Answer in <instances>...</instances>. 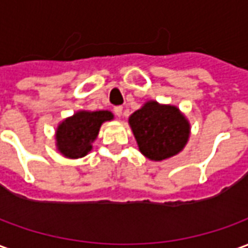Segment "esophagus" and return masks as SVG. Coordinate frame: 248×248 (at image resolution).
I'll return each instance as SVG.
<instances>
[{
	"mask_svg": "<svg viewBox=\"0 0 248 248\" xmlns=\"http://www.w3.org/2000/svg\"><path fill=\"white\" fill-rule=\"evenodd\" d=\"M114 113H115V115L117 117H122V113H124V108L122 106H117V108H114Z\"/></svg>",
	"mask_w": 248,
	"mask_h": 248,
	"instance_id": "obj_1",
	"label": "esophagus"
}]
</instances>
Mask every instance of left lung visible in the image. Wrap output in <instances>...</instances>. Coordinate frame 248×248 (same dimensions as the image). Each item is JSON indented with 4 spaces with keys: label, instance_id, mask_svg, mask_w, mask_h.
Instances as JSON below:
<instances>
[{
    "label": "left lung",
    "instance_id": "left-lung-1",
    "mask_svg": "<svg viewBox=\"0 0 248 248\" xmlns=\"http://www.w3.org/2000/svg\"><path fill=\"white\" fill-rule=\"evenodd\" d=\"M129 124L140 153L155 162L179 154L191 133L188 119L177 106L154 99L131 114Z\"/></svg>",
    "mask_w": 248,
    "mask_h": 248
}]
</instances>
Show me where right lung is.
<instances>
[{
	"label": "right lung",
	"mask_w": 248,
	"mask_h": 248,
	"mask_svg": "<svg viewBox=\"0 0 248 248\" xmlns=\"http://www.w3.org/2000/svg\"><path fill=\"white\" fill-rule=\"evenodd\" d=\"M114 114L108 110H78L58 124L56 130V147L69 159L86 156L93 150L101 126L113 121Z\"/></svg>",
	"instance_id": "right-lung-1"
}]
</instances>
